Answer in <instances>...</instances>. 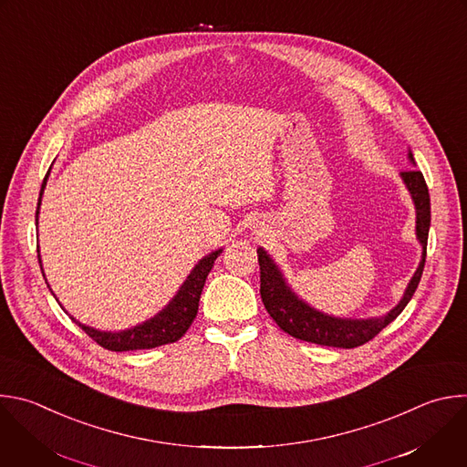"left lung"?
<instances>
[{
  "instance_id": "left-lung-1",
  "label": "left lung",
  "mask_w": 467,
  "mask_h": 467,
  "mask_svg": "<svg viewBox=\"0 0 467 467\" xmlns=\"http://www.w3.org/2000/svg\"><path fill=\"white\" fill-rule=\"evenodd\" d=\"M409 161L414 165L412 151L409 150ZM416 209V238L421 244V260L412 275L401 300L383 317L372 319H341L319 312L307 302H304L285 282L282 271L275 260L258 247V264H260V295L267 314L273 321L295 339L316 343L321 347H337V348H356L370 339H374L387 325H390L412 298L425 265L427 254V236L431 227V198L429 189L423 180V174L416 169L405 171L400 174Z\"/></svg>"
}]
</instances>
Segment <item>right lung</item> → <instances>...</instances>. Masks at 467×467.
Returning a JSON list of instances; mask_svg holds the SVG:
<instances>
[{
  "instance_id": "add662e5",
  "label": "right lung",
  "mask_w": 467,
  "mask_h": 467,
  "mask_svg": "<svg viewBox=\"0 0 467 467\" xmlns=\"http://www.w3.org/2000/svg\"><path fill=\"white\" fill-rule=\"evenodd\" d=\"M49 176V172H47ZM47 176L44 178L42 183V191H40V198H38V207H36V225H38V214H40V203H42V194L47 183ZM222 253V249L213 251L211 254L203 256L194 269L191 271V275L187 276V280L182 284V287L178 289V293L174 295V298L161 309L158 316H153L151 319L144 321L142 325H137L133 328L128 330H120V332H100L95 330L91 327H86L82 323H78L77 319H73L93 341H97L102 348L111 350V352H128V350H146V348H155L161 345H169V343H176L178 339L183 337V334L189 330V327L192 325V321L196 319L198 314V304H200V296L207 280V275L211 273L214 260L218 258V254ZM40 260V254H38ZM42 264V260H40Z\"/></svg>"
}]
</instances>
